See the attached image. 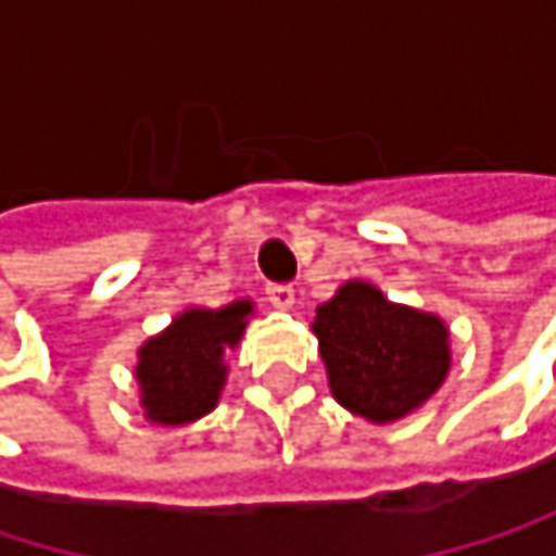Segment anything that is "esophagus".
I'll list each match as a JSON object with an SVG mask.
<instances>
[{
	"label": "esophagus",
	"mask_w": 556,
	"mask_h": 556,
	"mask_svg": "<svg viewBox=\"0 0 556 556\" xmlns=\"http://www.w3.org/2000/svg\"><path fill=\"white\" fill-rule=\"evenodd\" d=\"M267 295L277 308H292L295 305V289L292 286H267Z\"/></svg>",
	"instance_id": "34e87169"
}]
</instances>
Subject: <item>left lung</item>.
<instances>
[{
	"label": "left lung",
	"mask_w": 556,
	"mask_h": 556,
	"mask_svg": "<svg viewBox=\"0 0 556 556\" xmlns=\"http://www.w3.org/2000/svg\"><path fill=\"white\" fill-rule=\"evenodd\" d=\"M312 331L331 395L354 415L389 425L421 408L451 370V331L441 315L389 302L351 279L315 308Z\"/></svg>",
	"instance_id": "8db88e82"
}]
</instances>
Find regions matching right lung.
<instances>
[{
	"label": "right lung",
	"mask_w": 556,
	"mask_h": 556,
	"mask_svg": "<svg viewBox=\"0 0 556 556\" xmlns=\"http://www.w3.org/2000/svg\"><path fill=\"white\" fill-rule=\"evenodd\" d=\"M251 299H235L222 308L189 305L167 328L138 348V399L154 425H189L208 415L228 380V351L244 338Z\"/></svg>",
	"instance_id": "obj_1"
}]
</instances>
